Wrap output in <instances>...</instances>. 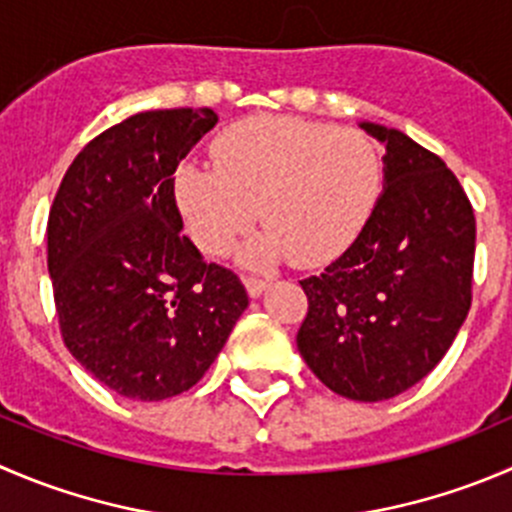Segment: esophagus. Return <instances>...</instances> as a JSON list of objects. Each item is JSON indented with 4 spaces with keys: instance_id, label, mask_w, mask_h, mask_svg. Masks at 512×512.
Wrapping results in <instances>:
<instances>
[{
    "instance_id": "1",
    "label": "esophagus",
    "mask_w": 512,
    "mask_h": 512,
    "mask_svg": "<svg viewBox=\"0 0 512 512\" xmlns=\"http://www.w3.org/2000/svg\"><path fill=\"white\" fill-rule=\"evenodd\" d=\"M245 287L247 292H250V297H260L262 290L267 287V280H262V277H255V275H245Z\"/></svg>"
}]
</instances>
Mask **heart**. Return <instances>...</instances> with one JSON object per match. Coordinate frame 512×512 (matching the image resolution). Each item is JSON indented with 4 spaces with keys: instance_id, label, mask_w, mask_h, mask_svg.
I'll list each match as a JSON object with an SVG mask.
<instances>
[{
    "instance_id": "1",
    "label": "heart",
    "mask_w": 512,
    "mask_h": 512,
    "mask_svg": "<svg viewBox=\"0 0 512 512\" xmlns=\"http://www.w3.org/2000/svg\"><path fill=\"white\" fill-rule=\"evenodd\" d=\"M212 162H190L175 177L187 232L202 252L220 257L260 210L267 227L242 247L252 265L337 257L362 232L382 185L380 150L365 132L280 114L227 127L212 142Z\"/></svg>"
}]
</instances>
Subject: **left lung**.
I'll use <instances>...</instances> for the list:
<instances>
[{"mask_svg":"<svg viewBox=\"0 0 512 512\" xmlns=\"http://www.w3.org/2000/svg\"><path fill=\"white\" fill-rule=\"evenodd\" d=\"M362 130L385 142V190L355 242L300 280L297 350L332 393L377 403L423 380L468 317L475 212L438 155L382 124Z\"/></svg>","mask_w":512,"mask_h":512,"instance_id":"left-lung-1","label":"left lung"}]
</instances>
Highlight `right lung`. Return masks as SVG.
<instances>
[{
    "label": "right lung",
    "instance_id": "right-lung-1",
    "mask_svg": "<svg viewBox=\"0 0 512 512\" xmlns=\"http://www.w3.org/2000/svg\"><path fill=\"white\" fill-rule=\"evenodd\" d=\"M215 124L210 107L124 119L74 157L49 207L62 340L122 398L190 390L247 307L240 277L182 235L175 197L177 165Z\"/></svg>",
    "mask_w": 512,
    "mask_h": 512
}]
</instances>
